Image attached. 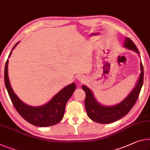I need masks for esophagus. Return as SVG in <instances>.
<instances>
[{
	"instance_id": "34e87169",
	"label": "esophagus",
	"mask_w": 150,
	"mask_h": 150,
	"mask_svg": "<svg viewBox=\"0 0 150 150\" xmlns=\"http://www.w3.org/2000/svg\"><path fill=\"white\" fill-rule=\"evenodd\" d=\"M77 79L79 81H83L86 80V77L83 75H79L77 76Z\"/></svg>"
}]
</instances>
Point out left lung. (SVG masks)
I'll use <instances>...</instances> for the list:
<instances>
[{
    "label": "left lung",
    "mask_w": 150,
    "mask_h": 150,
    "mask_svg": "<svg viewBox=\"0 0 150 150\" xmlns=\"http://www.w3.org/2000/svg\"><path fill=\"white\" fill-rule=\"evenodd\" d=\"M123 46L139 54L137 47L129 38L125 39ZM140 69L141 73L134 89L131 91L129 96L124 100L114 106H105L99 104L95 98L91 90L85 85H83L82 88L86 94L85 106L89 117L96 122L106 124L116 122L129 113L136 103L143 85L144 67L142 62L140 63Z\"/></svg>",
    "instance_id": "8db88e82"
}]
</instances>
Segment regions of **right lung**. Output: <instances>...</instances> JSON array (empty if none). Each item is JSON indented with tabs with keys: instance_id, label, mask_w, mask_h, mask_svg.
Segmentation results:
<instances>
[{
	"instance_id": "add662e5",
	"label": "right lung",
	"mask_w": 150,
	"mask_h": 150,
	"mask_svg": "<svg viewBox=\"0 0 150 150\" xmlns=\"http://www.w3.org/2000/svg\"><path fill=\"white\" fill-rule=\"evenodd\" d=\"M18 43V42L15 44L12 51ZM8 60L7 59L4 68V83L13 105L21 117L30 124L38 127L51 126L60 122L65 113L67 102L76 89L75 83L64 87L45 105L40 107L29 106L21 101L12 89L8 76Z\"/></svg>"
}]
</instances>
